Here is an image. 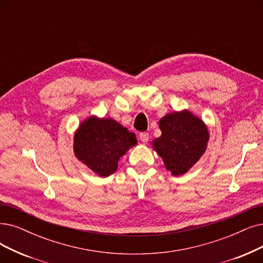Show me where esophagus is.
<instances>
[{"instance_id":"1","label":"esophagus","mask_w":263,"mask_h":263,"mask_svg":"<svg viewBox=\"0 0 263 263\" xmlns=\"http://www.w3.org/2000/svg\"><path fill=\"white\" fill-rule=\"evenodd\" d=\"M139 138H140V140L142 141V142H148V140H149V134L148 133H141L140 135H139Z\"/></svg>"}]
</instances>
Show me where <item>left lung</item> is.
I'll use <instances>...</instances> for the list:
<instances>
[{
    "mask_svg": "<svg viewBox=\"0 0 263 263\" xmlns=\"http://www.w3.org/2000/svg\"><path fill=\"white\" fill-rule=\"evenodd\" d=\"M159 125L162 135L153 140V149L174 176L185 174L207 148L206 125L186 110L166 114Z\"/></svg>",
    "mask_w": 263,
    "mask_h": 263,
    "instance_id": "obj_1",
    "label": "left lung"
}]
</instances>
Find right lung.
<instances>
[{"mask_svg": "<svg viewBox=\"0 0 263 263\" xmlns=\"http://www.w3.org/2000/svg\"><path fill=\"white\" fill-rule=\"evenodd\" d=\"M136 144L135 134L117 121L90 117L77 130L73 150L93 173L108 177L117 171L120 157Z\"/></svg>", "mask_w": 263, "mask_h": 263, "instance_id": "add662e5", "label": "right lung"}]
</instances>
